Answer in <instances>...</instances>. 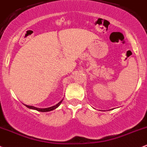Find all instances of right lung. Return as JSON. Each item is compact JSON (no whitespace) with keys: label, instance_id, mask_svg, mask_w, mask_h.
Returning <instances> with one entry per match:
<instances>
[{"label":"right lung","instance_id":"1","mask_svg":"<svg viewBox=\"0 0 147 147\" xmlns=\"http://www.w3.org/2000/svg\"><path fill=\"white\" fill-rule=\"evenodd\" d=\"M62 99L59 102L58 104H56V105L54 106H52V107H47V108H38V107H33V106H30V105H25L26 107H27L28 108H29V109H35V110H37L38 111V112H50V111H52L54 110V109H55L57 108L58 107H59V105H61V103L63 101Z\"/></svg>","mask_w":147,"mask_h":147}]
</instances>
